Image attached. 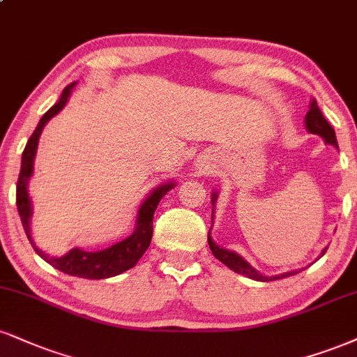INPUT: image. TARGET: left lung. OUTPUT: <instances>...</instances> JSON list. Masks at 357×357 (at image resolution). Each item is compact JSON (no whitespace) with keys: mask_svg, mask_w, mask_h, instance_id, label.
Segmentation results:
<instances>
[{"mask_svg":"<svg viewBox=\"0 0 357 357\" xmlns=\"http://www.w3.org/2000/svg\"><path fill=\"white\" fill-rule=\"evenodd\" d=\"M304 123H306V130L311 132V135L321 136L324 139L326 144H333L334 148H337L336 132H334L333 128H331V124L326 121V118L323 116V113H321V109H319V106H317L316 100H312L311 105H309V111H307L306 118H304ZM216 201H218V191H214L211 195L213 211H214V204H216ZM213 216H214V214H213ZM208 244H209V248H211L213 255H214V257H216V259H220L222 264H226L227 268L233 269L234 273L243 274V276H246L249 279H255V281H261V282L276 281V279L294 276V274L301 273V271H304V269H306V268H301V269H296V271H287V273H282V274H276V276H266V274H261L259 271H256V269L252 268V266L249 264L248 261L244 259V257L239 256L238 252L229 251V249L218 246V244L213 241L211 231H209V234H208ZM326 249H328V246H326L323 251H321V256L324 255Z\"/></svg>","mask_w":357,"mask_h":357,"instance_id":"obj_1","label":"left lung"}]
</instances>
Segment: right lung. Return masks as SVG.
<instances>
[{"label":"right lung","instance_id":"1","mask_svg":"<svg viewBox=\"0 0 357 357\" xmlns=\"http://www.w3.org/2000/svg\"><path fill=\"white\" fill-rule=\"evenodd\" d=\"M76 83L68 84L63 89L59 100L54 102L51 108L43 114V118L38 123L36 130L33 131L31 137L28 139L26 148L23 151V158H21V171L18 178V186H16V206H18V213L23 222L24 233H26L29 243L38 256H41L46 263L53 266L58 271L70 274V276H78L84 279H106L118 276L132 266H136L137 261L143 257L146 249L149 248L153 238V216L156 211L158 204H160L161 197L166 195L167 191L173 190L176 186L174 181L162 183L156 186L154 190L146 196V199L141 203L139 209H137L136 216V226L135 231L128 236L123 241L113 244V246L100 249V251H86L81 248H73L66 255L54 257L43 252L36 243L33 241L31 236V216H33V203L31 197L28 192V184L31 179L34 171V158H36L38 143H40V136L43 132V128L50 121L53 116H56L66 106L68 100H70L73 88Z\"/></svg>","mask_w":357,"mask_h":357}]
</instances>
